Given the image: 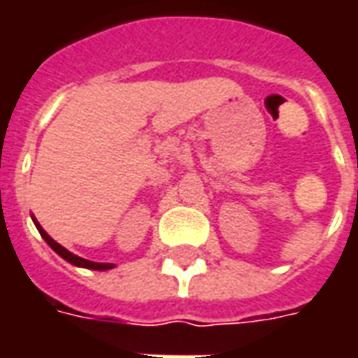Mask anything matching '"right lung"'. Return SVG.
I'll return each mask as SVG.
<instances>
[{
  "label": "right lung",
  "mask_w": 358,
  "mask_h": 358,
  "mask_svg": "<svg viewBox=\"0 0 358 358\" xmlns=\"http://www.w3.org/2000/svg\"><path fill=\"white\" fill-rule=\"evenodd\" d=\"M34 220L36 228H38V232H40V236H42L43 240L48 241V245H50L55 253H57L59 257H63L66 263L74 264V266H82V268H92V270H110L115 268V264L113 263H94V261H88V259H82V257L74 255V253H71L69 249H65L63 245H59L57 241L53 240V238H50V234L43 230L42 226H40V222L36 220V218H32Z\"/></svg>",
  "instance_id": "add662e5"
}]
</instances>
